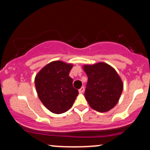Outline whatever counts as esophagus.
I'll list each match as a JSON object with an SVG mask.
<instances>
[{
	"label": "esophagus",
	"instance_id": "1",
	"mask_svg": "<svg viewBox=\"0 0 150 150\" xmlns=\"http://www.w3.org/2000/svg\"><path fill=\"white\" fill-rule=\"evenodd\" d=\"M84 92H85V87H82L80 89H79V92L80 93H83Z\"/></svg>",
	"mask_w": 150,
	"mask_h": 150
}]
</instances>
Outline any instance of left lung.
I'll list each match as a JSON object with an SVG mask.
<instances>
[{
    "instance_id": "8db88e82",
    "label": "left lung",
    "mask_w": 150,
    "mask_h": 150,
    "mask_svg": "<svg viewBox=\"0 0 150 150\" xmlns=\"http://www.w3.org/2000/svg\"><path fill=\"white\" fill-rule=\"evenodd\" d=\"M83 69L88 77L85 97L90 107L99 112L112 109L123 89V81L116 70L103 62L85 65Z\"/></svg>"
}]
</instances>
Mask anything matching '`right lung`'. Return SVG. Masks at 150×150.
Instances as JSON below:
<instances>
[{"label": "right lung", "instance_id": "obj_1", "mask_svg": "<svg viewBox=\"0 0 150 150\" xmlns=\"http://www.w3.org/2000/svg\"><path fill=\"white\" fill-rule=\"evenodd\" d=\"M73 65L61 61L48 63L34 79L38 97L51 112L60 114L73 106L78 91L73 86L69 76Z\"/></svg>", "mask_w": 150, "mask_h": 150}]
</instances>
